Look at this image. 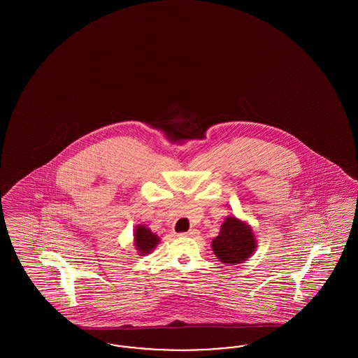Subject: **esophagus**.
<instances>
[{"label": "esophagus", "instance_id": "esophagus-1", "mask_svg": "<svg viewBox=\"0 0 358 358\" xmlns=\"http://www.w3.org/2000/svg\"><path fill=\"white\" fill-rule=\"evenodd\" d=\"M197 234H199V231H197V229H190V231H187V232H182V234H180V236H182V238H187V236L193 238V236H196Z\"/></svg>", "mask_w": 358, "mask_h": 358}]
</instances>
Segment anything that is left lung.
<instances>
[{
  "instance_id": "left-lung-1",
  "label": "left lung",
  "mask_w": 358,
  "mask_h": 358,
  "mask_svg": "<svg viewBox=\"0 0 358 358\" xmlns=\"http://www.w3.org/2000/svg\"><path fill=\"white\" fill-rule=\"evenodd\" d=\"M255 244L252 229L231 216L222 222L219 236L212 241V248L222 263L238 264L254 254Z\"/></svg>"
}]
</instances>
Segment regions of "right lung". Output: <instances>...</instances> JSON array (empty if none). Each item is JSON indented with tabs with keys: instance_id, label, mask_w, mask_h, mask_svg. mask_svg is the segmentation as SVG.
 <instances>
[{
	"instance_id": "1",
	"label": "right lung",
	"mask_w": 358,
	"mask_h": 358,
	"mask_svg": "<svg viewBox=\"0 0 358 358\" xmlns=\"http://www.w3.org/2000/svg\"><path fill=\"white\" fill-rule=\"evenodd\" d=\"M134 238H136V250L139 251V255L142 256L150 254V251H153L159 241L158 236L154 235L149 228L143 225L136 227Z\"/></svg>"
}]
</instances>
